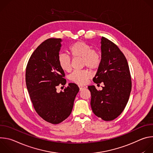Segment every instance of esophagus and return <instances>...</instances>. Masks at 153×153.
<instances>
[{
  "mask_svg": "<svg viewBox=\"0 0 153 153\" xmlns=\"http://www.w3.org/2000/svg\"><path fill=\"white\" fill-rule=\"evenodd\" d=\"M79 88H80V91L82 90L83 89L85 88V87L84 86H83V85H79Z\"/></svg>",
  "mask_w": 153,
  "mask_h": 153,
  "instance_id": "1",
  "label": "esophagus"
}]
</instances>
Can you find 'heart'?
Instances as JSON below:
<instances>
[{
	"mask_svg": "<svg viewBox=\"0 0 153 153\" xmlns=\"http://www.w3.org/2000/svg\"><path fill=\"white\" fill-rule=\"evenodd\" d=\"M69 52L73 58L81 57L83 66H86L91 70L98 68L102 62L100 53L83 41L76 42L69 47ZM58 63L60 68L65 71H70L71 69V59L63 53L59 54ZM92 77V73L88 70H75L70 75V80L78 84H85Z\"/></svg>",
	"mask_w": 153,
	"mask_h": 153,
	"instance_id": "b5f03b06",
	"label": "heart"
}]
</instances>
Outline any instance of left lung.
Listing matches in <instances>:
<instances>
[{
    "label": "left lung",
    "mask_w": 153,
    "mask_h": 153,
    "mask_svg": "<svg viewBox=\"0 0 153 153\" xmlns=\"http://www.w3.org/2000/svg\"><path fill=\"white\" fill-rule=\"evenodd\" d=\"M102 62L93 82H102V90L88 86L91 106L94 114L105 121L117 118L125 109L131 91V78L127 60L113 42L101 39Z\"/></svg>",
    "instance_id": "8db88e82"
}]
</instances>
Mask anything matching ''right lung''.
Segmentation results:
<instances>
[{
	"instance_id": "add662e5",
	"label": "right lung",
	"mask_w": 153,
	"mask_h": 153,
	"mask_svg": "<svg viewBox=\"0 0 153 153\" xmlns=\"http://www.w3.org/2000/svg\"><path fill=\"white\" fill-rule=\"evenodd\" d=\"M61 41L50 38L43 42L31 54L26 68V85L34 110L52 124H58L70 115L79 91L76 83H70L63 91H56L57 86L67 82L58 63Z\"/></svg>"
}]
</instances>
